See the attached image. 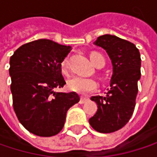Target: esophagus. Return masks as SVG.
Listing matches in <instances>:
<instances>
[{
	"instance_id": "esophagus-1",
	"label": "esophagus",
	"mask_w": 157,
	"mask_h": 157,
	"mask_svg": "<svg viewBox=\"0 0 157 157\" xmlns=\"http://www.w3.org/2000/svg\"><path fill=\"white\" fill-rule=\"evenodd\" d=\"M87 100H88L87 98H84V97H81V99H80V102H79V103H80L81 105H82V104H84V103H85V102H86Z\"/></svg>"
}]
</instances>
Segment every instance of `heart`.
<instances>
[{
    "label": "heart",
    "instance_id": "1",
    "mask_svg": "<svg viewBox=\"0 0 157 157\" xmlns=\"http://www.w3.org/2000/svg\"><path fill=\"white\" fill-rule=\"evenodd\" d=\"M90 60L92 62V63L97 67V66H104L105 63V58L103 57L102 54H100L99 52H93L90 53L89 55ZM61 70L63 74H67L68 72V68H69V58L68 56L64 57L62 62H61ZM67 86L69 88V90L75 92L79 94H87L91 92H93L94 90L96 89L97 87V83L92 78L89 77H82V76H75L73 78H71L68 82H67Z\"/></svg>",
    "mask_w": 157,
    "mask_h": 157
}]
</instances>
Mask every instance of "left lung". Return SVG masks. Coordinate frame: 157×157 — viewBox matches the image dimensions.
Wrapping results in <instances>:
<instances>
[{"label":"left lung","mask_w":157,"mask_h":157,"mask_svg":"<svg viewBox=\"0 0 157 157\" xmlns=\"http://www.w3.org/2000/svg\"><path fill=\"white\" fill-rule=\"evenodd\" d=\"M94 44L106 51L113 75L106 94L91 97L98 109L89 123L99 133H113L127 124L135 109L141 77L140 52L134 44L111 34L99 36Z\"/></svg>","instance_id":"left-lung-1"}]
</instances>
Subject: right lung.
I'll return each mask as SVG.
<instances>
[{
	"mask_svg": "<svg viewBox=\"0 0 157 157\" xmlns=\"http://www.w3.org/2000/svg\"><path fill=\"white\" fill-rule=\"evenodd\" d=\"M72 47L40 39L19 47L10 58L13 109L20 123L38 136L60 133L68 109L80 101L75 93H58L65 84L61 62Z\"/></svg>",
	"mask_w": 157,
	"mask_h": 157,
	"instance_id": "right-lung-1",
	"label": "right lung"
}]
</instances>
